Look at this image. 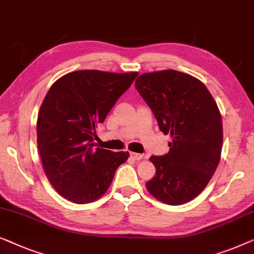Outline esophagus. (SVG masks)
<instances>
[{"instance_id": "1", "label": "esophagus", "mask_w": 254, "mask_h": 254, "mask_svg": "<svg viewBox=\"0 0 254 254\" xmlns=\"http://www.w3.org/2000/svg\"><path fill=\"white\" fill-rule=\"evenodd\" d=\"M130 156L133 160H135V161H139V160H141L144 156H142V154H139V153H130Z\"/></svg>"}]
</instances>
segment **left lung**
<instances>
[{"instance_id":"8db88e82","label":"left lung","mask_w":254,"mask_h":254,"mask_svg":"<svg viewBox=\"0 0 254 254\" xmlns=\"http://www.w3.org/2000/svg\"><path fill=\"white\" fill-rule=\"evenodd\" d=\"M135 88L160 130L171 137L167 154L149 158L156 174L146 188L168 205L190 201L206 188L220 162L223 131L215 100L197 78L176 70L141 74Z\"/></svg>"}]
</instances>
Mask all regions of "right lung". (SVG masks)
Returning a JSON list of instances; mask_svg holds the SVG:
<instances>
[{"mask_svg":"<svg viewBox=\"0 0 254 254\" xmlns=\"http://www.w3.org/2000/svg\"><path fill=\"white\" fill-rule=\"evenodd\" d=\"M137 72L81 70L57 79L38 115V148L46 176L59 193L76 203L107 191L128 152L95 148V127L126 92Z\"/></svg>","mask_w":254,"mask_h":254,"instance_id":"obj_1","label":"right lung"}]
</instances>
